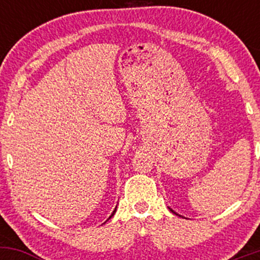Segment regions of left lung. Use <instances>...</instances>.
Listing matches in <instances>:
<instances>
[{"instance_id":"1","label":"left lung","mask_w":260,"mask_h":260,"mask_svg":"<svg viewBox=\"0 0 260 260\" xmlns=\"http://www.w3.org/2000/svg\"><path fill=\"white\" fill-rule=\"evenodd\" d=\"M171 211H174V210H172V209H171ZM174 213H175V211H174ZM176 215H178V214H176ZM181 216V215H180Z\"/></svg>"}]
</instances>
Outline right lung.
I'll list each match as a JSON object with an SVG mask.
<instances>
[{"label":"right lung","instance_id":"obj_1","mask_svg":"<svg viewBox=\"0 0 260 260\" xmlns=\"http://www.w3.org/2000/svg\"><path fill=\"white\" fill-rule=\"evenodd\" d=\"M116 208H117V207H116ZM116 208H115V210H113V211H112V214H111V216H110V217H109V219H111V217H112V216H113V214H115V213H116ZM109 219H107V220H109Z\"/></svg>","mask_w":260,"mask_h":260}]
</instances>
